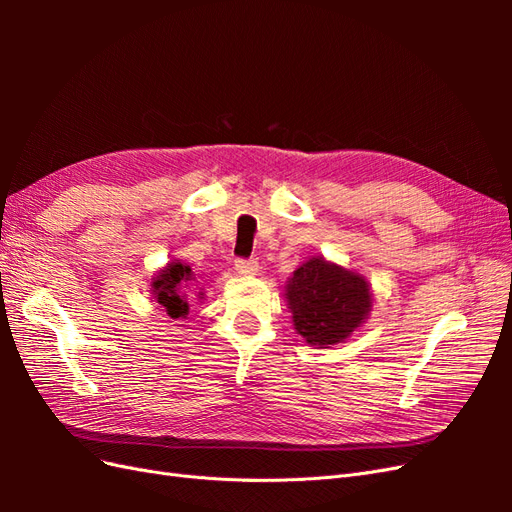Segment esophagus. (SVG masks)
Wrapping results in <instances>:
<instances>
[{"mask_svg": "<svg viewBox=\"0 0 512 512\" xmlns=\"http://www.w3.org/2000/svg\"><path fill=\"white\" fill-rule=\"evenodd\" d=\"M235 269H237V273L239 275H245V277H252V275H256L258 273V262L256 260H237V265H235Z\"/></svg>", "mask_w": 512, "mask_h": 512, "instance_id": "1", "label": "esophagus"}]
</instances>
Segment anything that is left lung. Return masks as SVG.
<instances>
[{
  "instance_id": "obj_1",
  "label": "left lung",
  "mask_w": 512,
  "mask_h": 512,
  "mask_svg": "<svg viewBox=\"0 0 512 512\" xmlns=\"http://www.w3.org/2000/svg\"><path fill=\"white\" fill-rule=\"evenodd\" d=\"M294 331L309 346L342 344L369 318L374 294L365 275L324 256L307 258L284 286Z\"/></svg>"
}]
</instances>
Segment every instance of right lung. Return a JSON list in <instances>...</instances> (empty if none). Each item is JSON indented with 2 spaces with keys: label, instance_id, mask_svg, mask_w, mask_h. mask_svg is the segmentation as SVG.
Returning a JSON list of instances; mask_svg holds the SVG:
<instances>
[{
  "label": "right lung",
  "instance_id": "1",
  "mask_svg": "<svg viewBox=\"0 0 512 512\" xmlns=\"http://www.w3.org/2000/svg\"><path fill=\"white\" fill-rule=\"evenodd\" d=\"M196 289L199 290L198 293L195 292ZM203 290L205 288H198V280L192 267L173 258L160 271L153 273L149 297L160 303L170 318L177 320L190 314V303L194 297L200 301L205 299Z\"/></svg>",
  "mask_w": 512,
  "mask_h": 512
}]
</instances>
